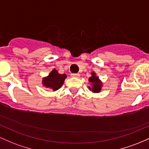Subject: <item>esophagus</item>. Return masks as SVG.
<instances>
[{
    "mask_svg": "<svg viewBox=\"0 0 149 149\" xmlns=\"http://www.w3.org/2000/svg\"><path fill=\"white\" fill-rule=\"evenodd\" d=\"M71 76L73 77H79V74H78V73H72Z\"/></svg>",
    "mask_w": 149,
    "mask_h": 149,
    "instance_id": "esophagus-1",
    "label": "esophagus"
}]
</instances>
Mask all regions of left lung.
I'll list each match as a JSON object with an SVG mask.
<instances>
[{
  "label": "left lung",
  "instance_id": "left-lung-1",
  "mask_svg": "<svg viewBox=\"0 0 149 149\" xmlns=\"http://www.w3.org/2000/svg\"><path fill=\"white\" fill-rule=\"evenodd\" d=\"M92 76L91 77L88 78V81L91 84L92 87H90L88 86L91 91H92L93 93H98L100 92V91L101 90V86H102V83L101 82L99 79H98V77L96 76V73L92 72L91 73Z\"/></svg>",
  "mask_w": 149,
  "mask_h": 149
}]
</instances>
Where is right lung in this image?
<instances>
[{
  "label": "right lung",
  "mask_w": 149,
  "mask_h": 149,
  "mask_svg": "<svg viewBox=\"0 0 149 149\" xmlns=\"http://www.w3.org/2000/svg\"><path fill=\"white\" fill-rule=\"evenodd\" d=\"M66 77L65 74H59L56 70L53 69L48 77L43 78L42 83L46 87L51 88L53 91H56L61 87Z\"/></svg>",
  "instance_id": "obj_1"
}]
</instances>
